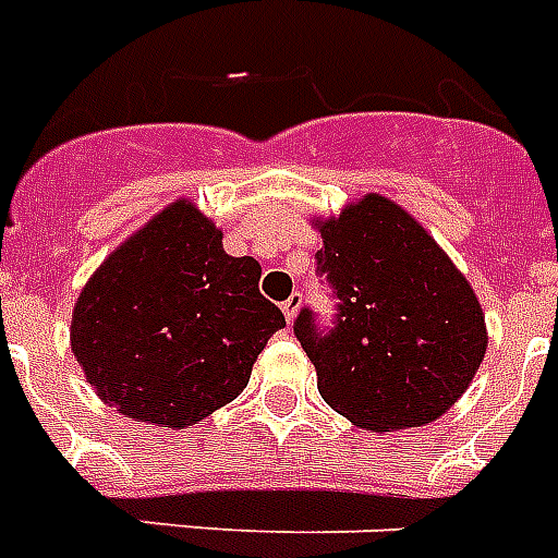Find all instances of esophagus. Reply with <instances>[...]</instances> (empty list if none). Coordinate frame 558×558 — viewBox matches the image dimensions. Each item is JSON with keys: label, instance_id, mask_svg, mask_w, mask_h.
<instances>
[{"label": "esophagus", "instance_id": "34e87169", "mask_svg": "<svg viewBox=\"0 0 558 558\" xmlns=\"http://www.w3.org/2000/svg\"><path fill=\"white\" fill-rule=\"evenodd\" d=\"M301 303H303V294L301 292H292L287 298V301L280 303V310H283V315H287L289 324H292L294 315H298V310H301Z\"/></svg>", "mask_w": 558, "mask_h": 558}]
</instances>
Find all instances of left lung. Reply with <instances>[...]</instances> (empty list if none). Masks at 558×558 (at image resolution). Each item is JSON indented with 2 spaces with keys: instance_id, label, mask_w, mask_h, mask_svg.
<instances>
[{
  "instance_id": "left-lung-1",
  "label": "left lung",
  "mask_w": 558,
  "mask_h": 558,
  "mask_svg": "<svg viewBox=\"0 0 558 558\" xmlns=\"http://www.w3.org/2000/svg\"><path fill=\"white\" fill-rule=\"evenodd\" d=\"M315 271L335 294L332 324L303 306L294 338L320 398L364 429L421 427L450 410L487 350L468 278L404 208L366 194L320 223Z\"/></svg>"
}]
</instances>
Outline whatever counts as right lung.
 I'll return each mask as SVG.
<instances>
[{
    "mask_svg": "<svg viewBox=\"0 0 558 558\" xmlns=\"http://www.w3.org/2000/svg\"><path fill=\"white\" fill-rule=\"evenodd\" d=\"M257 280L255 257L226 255L215 223L180 201L88 280L71 350L106 404L185 427L234 401L266 341L287 326Z\"/></svg>",
    "mask_w": 558,
    "mask_h": 558,
    "instance_id": "add662e5",
    "label": "right lung"
}]
</instances>
